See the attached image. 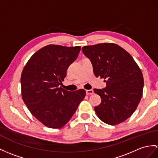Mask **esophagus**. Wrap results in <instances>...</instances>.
<instances>
[{
  "instance_id": "obj_1",
  "label": "esophagus",
  "mask_w": 158,
  "mask_h": 158,
  "mask_svg": "<svg viewBox=\"0 0 158 158\" xmlns=\"http://www.w3.org/2000/svg\"><path fill=\"white\" fill-rule=\"evenodd\" d=\"M86 94L87 95H91V94H94L93 90H86Z\"/></svg>"
}]
</instances>
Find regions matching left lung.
I'll return each instance as SVG.
<instances>
[{
  "mask_svg": "<svg viewBox=\"0 0 158 158\" xmlns=\"http://www.w3.org/2000/svg\"><path fill=\"white\" fill-rule=\"evenodd\" d=\"M83 53L89 58L96 77L104 78L106 86L94 89L101 98L94 107L102 121L117 125L131 116L143 94V76L132 56L112 43L84 46Z\"/></svg>",
  "mask_w": 158,
  "mask_h": 158,
  "instance_id": "8db88e82",
  "label": "left lung"
}]
</instances>
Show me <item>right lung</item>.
Instances as JSON below:
<instances>
[{"label": "right lung", "instance_id": "1", "mask_svg": "<svg viewBox=\"0 0 158 158\" xmlns=\"http://www.w3.org/2000/svg\"><path fill=\"white\" fill-rule=\"evenodd\" d=\"M80 49V46L46 45L30 57L23 70V100L31 113L49 128L66 125L86 96L84 89L70 92L59 87Z\"/></svg>", "mask_w": 158, "mask_h": 158}]
</instances>
